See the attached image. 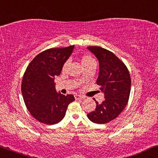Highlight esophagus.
Wrapping results in <instances>:
<instances>
[{
    "label": "esophagus",
    "mask_w": 158,
    "mask_h": 158,
    "mask_svg": "<svg viewBox=\"0 0 158 158\" xmlns=\"http://www.w3.org/2000/svg\"><path fill=\"white\" fill-rule=\"evenodd\" d=\"M75 100H80V99H83V97L81 96H79V95H75Z\"/></svg>",
    "instance_id": "esophagus-1"
}]
</instances>
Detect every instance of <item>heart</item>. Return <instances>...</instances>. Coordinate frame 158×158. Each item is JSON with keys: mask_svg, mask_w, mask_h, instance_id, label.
<instances>
[{"mask_svg": "<svg viewBox=\"0 0 158 158\" xmlns=\"http://www.w3.org/2000/svg\"><path fill=\"white\" fill-rule=\"evenodd\" d=\"M95 61L94 60V59L90 57L89 55H83L82 56L81 58V63L82 64V66H83V69L86 68V67L90 65V64L94 63ZM68 62H64V64H63V70H65L67 66H68Z\"/></svg>", "mask_w": 158, "mask_h": 158, "instance_id": "heart-1", "label": "heart"}]
</instances>
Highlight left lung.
Wrapping results in <instances>:
<instances>
[{
	"mask_svg": "<svg viewBox=\"0 0 158 158\" xmlns=\"http://www.w3.org/2000/svg\"><path fill=\"white\" fill-rule=\"evenodd\" d=\"M99 62L97 85L104 93V101L96 103L95 111L88 118L96 124H106L116 118L127 104L131 90V77L127 66L113 52L101 47H88Z\"/></svg>",
	"mask_w": 158,
	"mask_h": 158,
	"instance_id": "1",
	"label": "left lung"
}]
</instances>
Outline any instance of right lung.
Segmentation results:
<instances>
[{
    "label": "right lung",
    "instance_id": "obj_1",
    "mask_svg": "<svg viewBox=\"0 0 158 158\" xmlns=\"http://www.w3.org/2000/svg\"><path fill=\"white\" fill-rule=\"evenodd\" d=\"M74 49V45L64 48H50L39 54L27 66L22 82L23 101L33 117L45 124L60 122L65 115L74 96L57 94L55 77Z\"/></svg>",
    "mask_w": 158,
    "mask_h": 158
}]
</instances>
